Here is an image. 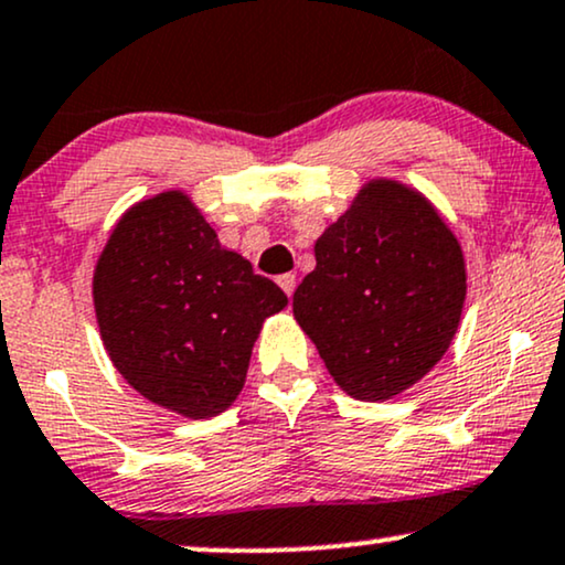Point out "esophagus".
Listing matches in <instances>:
<instances>
[{"label":"esophagus","instance_id":"34e87169","mask_svg":"<svg viewBox=\"0 0 565 565\" xmlns=\"http://www.w3.org/2000/svg\"><path fill=\"white\" fill-rule=\"evenodd\" d=\"M278 287L287 291V297H291V295H295V289H297V276L295 274L278 276Z\"/></svg>","mask_w":565,"mask_h":565}]
</instances>
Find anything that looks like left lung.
Masks as SVG:
<instances>
[{
	"label": "left lung",
	"instance_id": "1",
	"mask_svg": "<svg viewBox=\"0 0 565 565\" xmlns=\"http://www.w3.org/2000/svg\"><path fill=\"white\" fill-rule=\"evenodd\" d=\"M463 302V249L445 217L416 189L373 179L318 236L291 310L339 390L384 403L439 363Z\"/></svg>",
	"mask_w": 565,
	"mask_h": 565
}]
</instances>
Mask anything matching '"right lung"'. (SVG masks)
<instances>
[{"label":"right lung","instance_id":"obj_1","mask_svg":"<svg viewBox=\"0 0 565 565\" xmlns=\"http://www.w3.org/2000/svg\"><path fill=\"white\" fill-rule=\"evenodd\" d=\"M92 295L102 344L120 376L186 418H213L234 403L263 321L287 308V295L223 249L179 189L120 215Z\"/></svg>","mask_w":565,"mask_h":565}]
</instances>
